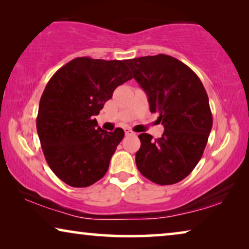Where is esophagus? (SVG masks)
<instances>
[{
    "label": "esophagus",
    "instance_id": "esophagus-1",
    "mask_svg": "<svg viewBox=\"0 0 249 249\" xmlns=\"http://www.w3.org/2000/svg\"><path fill=\"white\" fill-rule=\"evenodd\" d=\"M125 134L126 135H132V134H134V132H133L131 128H125Z\"/></svg>",
    "mask_w": 249,
    "mask_h": 249
}]
</instances>
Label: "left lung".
Returning <instances> with one entry per match:
<instances>
[{"label":"left lung","instance_id":"1","mask_svg":"<svg viewBox=\"0 0 249 249\" xmlns=\"http://www.w3.org/2000/svg\"><path fill=\"white\" fill-rule=\"evenodd\" d=\"M126 64L146 92L151 113H159L164 126L159 139L139 135L137 169L157 184L180 182L198 164L213 127L206 89L187 65L171 55H146Z\"/></svg>","mask_w":249,"mask_h":249}]
</instances>
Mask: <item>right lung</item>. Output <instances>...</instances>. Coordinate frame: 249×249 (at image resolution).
Here are the masks:
<instances>
[{
    "mask_svg": "<svg viewBox=\"0 0 249 249\" xmlns=\"http://www.w3.org/2000/svg\"><path fill=\"white\" fill-rule=\"evenodd\" d=\"M125 62L75 58L44 88L36 131L50 169L70 187L85 188L101 180L123 140V128L104 131L94 116L117 86L133 78Z\"/></svg>",
    "mask_w": 249,
    "mask_h": 249,
    "instance_id": "add662e5",
    "label": "right lung"
}]
</instances>
